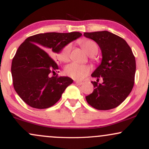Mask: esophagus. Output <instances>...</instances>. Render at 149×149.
<instances>
[{
    "label": "esophagus",
    "instance_id": "esophagus-1",
    "mask_svg": "<svg viewBox=\"0 0 149 149\" xmlns=\"http://www.w3.org/2000/svg\"><path fill=\"white\" fill-rule=\"evenodd\" d=\"M75 83H76V84H77V85H82V84H83V83H82V82L78 81V80H76V81H75Z\"/></svg>",
    "mask_w": 149,
    "mask_h": 149
}]
</instances>
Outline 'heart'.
Listing matches in <instances>:
<instances>
[{"mask_svg":"<svg viewBox=\"0 0 149 149\" xmlns=\"http://www.w3.org/2000/svg\"><path fill=\"white\" fill-rule=\"evenodd\" d=\"M83 48L86 51L89 55L94 56L98 52V47L96 42L92 40H85L81 42ZM72 45L71 43H68L64 46L61 50L59 52V60L64 62H67L70 59V53H71ZM90 72V68L88 66L85 64H78L76 63H71L66 66L65 73L70 78L74 80H81L85 78Z\"/></svg>","mask_w":149,"mask_h":149,"instance_id":"heart-1","label":"heart"}]
</instances>
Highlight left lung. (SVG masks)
Listing matches in <instances>:
<instances>
[{
  "label": "left lung",
  "mask_w": 149,
  "mask_h": 149,
  "mask_svg": "<svg viewBox=\"0 0 149 149\" xmlns=\"http://www.w3.org/2000/svg\"><path fill=\"white\" fill-rule=\"evenodd\" d=\"M84 36L95 40L102 53V62L91 75L97 79L92 81L95 89L85 99L98 110L114 109L124 102L134 86V54L123 38L107 31L84 33ZM100 77L102 84L97 83Z\"/></svg>",
  "instance_id": "8db88e82"
}]
</instances>
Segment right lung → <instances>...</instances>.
Instances as JSON below:
<instances>
[{
	"mask_svg": "<svg viewBox=\"0 0 149 149\" xmlns=\"http://www.w3.org/2000/svg\"><path fill=\"white\" fill-rule=\"evenodd\" d=\"M81 36L80 32L39 33L27 38L20 45L12 61L11 73L15 91L26 104L43 109L59 100L73 80L54 76L59 68L47 52L52 56L59 53Z\"/></svg>",
	"mask_w": 149,
	"mask_h": 149,
	"instance_id": "add662e5",
	"label": "right lung"
}]
</instances>
